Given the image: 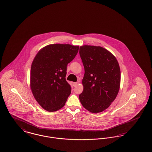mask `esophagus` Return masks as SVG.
Here are the masks:
<instances>
[{"instance_id": "1", "label": "esophagus", "mask_w": 152, "mask_h": 152, "mask_svg": "<svg viewBox=\"0 0 152 152\" xmlns=\"http://www.w3.org/2000/svg\"><path fill=\"white\" fill-rule=\"evenodd\" d=\"M77 84H78L77 82H74V83H73V86L74 87H76V86L77 85Z\"/></svg>"}]
</instances>
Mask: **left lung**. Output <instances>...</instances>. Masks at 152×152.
I'll return each instance as SVG.
<instances>
[{
    "mask_svg": "<svg viewBox=\"0 0 152 152\" xmlns=\"http://www.w3.org/2000/svg\"><path fill=\"white\" fill-rule=\"evenodd\" d=\"M79 54L84 67L83 106L92 113L102 112L116 98L119 90L121 71L116 58L100 46L84 45Z\"/></svg>",
    "mask_w": 152,
    "mask_h": 152,
    "instance_id": "8db88e82",
    "label": "left lung"
}]
</instances>
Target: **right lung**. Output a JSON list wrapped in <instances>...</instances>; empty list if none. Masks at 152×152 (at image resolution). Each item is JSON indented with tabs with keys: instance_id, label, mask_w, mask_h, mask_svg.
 <instances>
[{
	"instance_id": "1",
	"label": "right lung",
	"mask_w": 152,
	"mask_h": 152,
	"mask_svg": "<svg viewBox=\"0 0 152 152\" xmlns=\"http://www.w3.org/2000/svg\"><path fill=\"white\" fill-rule=\"evenodd\" d=\"M79 46L52 44L36 55L31 67L30 87L37 102L48 111L60 110L71 93L65 79L68 63L74 59Z\"/></svg>"
}]
</instances>
